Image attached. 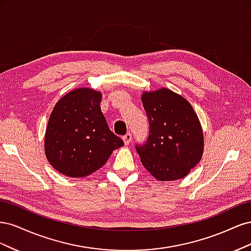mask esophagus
Listing matches in <instances>:
<instances>
[{
	"instance_id": "esophagus-1",
	"label": "esophagus",
	"mask_w": 251,
	"mask_h": 251,
	"mask_svg": "<svg viewBox=\"0 0 251 251\" xmlns=\"http://www.w3.org/2000/svg\"><path fill=\"white\" fill-rule=\"evenodd\" d=\"M124 142H125V144L126 146H127L128 143L131 142V140H132V134L131 133H127V134H126L125 136H124Z\"/></svg>"
}]
</instances>
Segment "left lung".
Returning a JSON list of instances; mask_svg holds the SVG:
<instances>
[{
  "mask_svg": "<svg viewBox=\"0 0 251 251\" xmlns=\"http://www.w3.org/2000/svg\"><path fill=\"white\" fill-rule=\"evenodd\" d=\"M150 124L143 146L136 147L142 165L155 179L184 178L201 160L203 131L192 104L168 88L141 95Z\"/></svg>",
  "mask_w": 251,
  "mask_h": 251,
  "instance_id": "1",
  "label": "left lung"
}]
</instances>
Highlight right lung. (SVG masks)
Listing matches in <instances>:
<instances>
[{
  "label": "right lung",
  "instance_id": "right-lung-1",
  "mask_svg": "<svg viewBox=\"0 0 251 251\" xmlns=\"http://www.w3.org/2000/svg\"><path fill=\"white\" fill-rule=\"evenodd\" d=\"M102 94L77 88L56 102L45 133V155L60 174L89 176L108 161L123 139L111 132L100 109Z\"/></svg>",
  "mask_w": 251,
  "mask_h": 251
}]
</instances>
